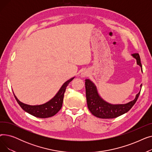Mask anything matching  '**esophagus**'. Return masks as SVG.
Wrapping results in <instances>:
<instances>
[{
    "label": "esophagus",
    "instance_id": "obj_1",
    "mask_svg": "<svg viewBox=\"0 0 152 152\" xmlns=\"http://www.w3.org/2000/svg\"><path fill=\"white\" fill-rule=\"evenodd\" d=\"M89 76V72L87 71V70H84L82 73H81V76L82 77H86Z\"/></svg>",
    "mask_w": 152,
    "mask_h": 152
}]
</instances>
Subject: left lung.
I'll return each instance as SVG.
<instances>
[{
    "label": "left lung",
    "instance_id": "1",
    "mask_svg": "<svg viewBox=\"0 0 152 152\" xmlns=\"http://www.w3.org/2000/svg\"><path fill=\"white\" fill-rule=\"evenodd\" d=\"M132 57L136 59L137 64L142 68V64L139 53L132 54ZM86 94L87 107L91 113L97 118L103 119L115 118L129 111L136 102L140 91L136 95L134 100L125 104H111L103 100L98 94L96 86L90 80L86 79ZM142 88V84L140 85Z\"/></svg>",
    "mask_w": 152,
    "mask_h": 152
}]
</instances>
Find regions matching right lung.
<instances>
[{
	"instance_id": "add662e5",
	"label": "right lung",
	"mask_w": 152,
	"mask_h": 152,
	"mask_svg": "<svg viewBox=\"0 0 152 152\" xmlns=\"http://www.w3.org/2000/svg\"><path fill=\"white\" fill-rule=\"evenodd\" d=\"M74 78L75 77H72L67 81H66L62 85L61 88L57 93V94H56L51 100L42 105H29L25 104V103L21 102L17 99V97L15 96L14 93L13 94L16 100L17 101L20 106L23 110H25L26 112L37 118H49L54 116L55 114H57L61 109L63 104L64 93H65L66 91V88L68 84L73 80Z\"/></svg>"
}]
</instances>
